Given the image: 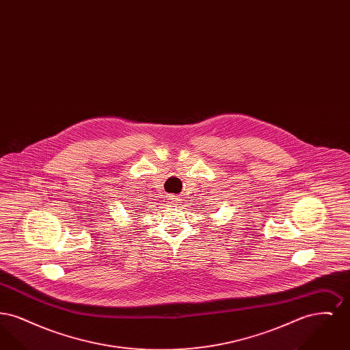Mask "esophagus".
Segmentation results:
<instances>
[{
    "mask_svg": "<svg viewBox=\"0 0 350 350\" xmlns=\"http://www.w3.org/2000/svg\"><path fill=\"white\" fill-rule=\"evenodd\" d=\"M170 200H172V203L176 204V206L180 203V198H177V197H170Z\"/></svg>",
    "mask_w": 350,
    "mask_h": 350,
    "instance_id": "1",
    "label": "esophagus"
}]
</instances>
